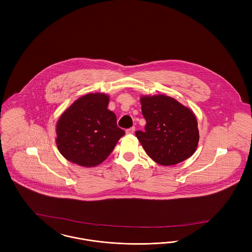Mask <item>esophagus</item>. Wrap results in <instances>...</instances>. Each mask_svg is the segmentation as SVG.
Here are the masks:
<instances>
[{
	"instance_id": "34e87169",
	"label": "esophagus",
	"mask_w": 252,
	"mask_h": 252,
	"mask_svg": "<svg viewBox=\"0 0 252 252\" xmlns=\"http://www.w3.org/2000/svg\"><path fill=\"white\" fill-rule=\"evenodd\" d=\"M126 134H133L135 132V127H130L128 129H126Z\"/></svg>"
}]
</instances>
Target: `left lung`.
I'll return each mask as SVG.
<instances>
[{"instance_id": "obj_1", "label": "left lung", "mask_w": 252, "mask_h": 252, "mask_svg": "<svg viewBox=\"0 0 252 252\" xmlns=\"http://www.w3.org/2000/svg\"><path fill=\"white\" fill-rule=\"evenodd\" d=\"M141 105L145 131H136V137L146 154L163 166L178 164L192 156L199 141L192 109L164 94L141 96Z\"/></svg>"}]
</instances>
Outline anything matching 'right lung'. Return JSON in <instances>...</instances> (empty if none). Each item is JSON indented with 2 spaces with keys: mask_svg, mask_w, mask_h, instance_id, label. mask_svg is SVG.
<instances>
[{
  "mask_svg": "<svg viewBox=\"0 0 252 252\" xmlns=\"http://www.w3.org/2000/svg\"><path fill=\"white\" fill-rule=\"evenodd\" d=\"M109 96L88 94L67 108L57 123L56 144L66 159L94 167L108 158L125 135L116 115L108 109Z\"/></svg>",
  "mask_w": 252,
  "mask_h": 252,
  "instance_id": "1",
  "label": "right lung"
}]
</instances>
